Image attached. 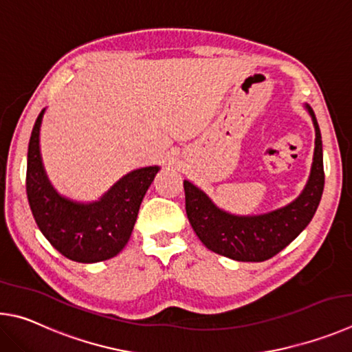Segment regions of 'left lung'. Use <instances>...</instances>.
Listing matches in <instances>:
<instances>
[{"instance_id": "8db88e82", "label": "left lung", "mask_w": 352, "mask_h": 352, "mask_svg": "<svg viewBox=\"0 0 352 352\" xmlns=\"http://www.w3.org/2000/svg\"><path fill=\"white\" fill-rule=\"evenodd\" d=\"M316 126V151L307 186L291 204L260 217H233L213 206L193 184L184 181L186 212L190 224L208 250L236 261H266L291 244L311 223L324 187L322 134L311 107Z\"/></svg>"}]
</instances>
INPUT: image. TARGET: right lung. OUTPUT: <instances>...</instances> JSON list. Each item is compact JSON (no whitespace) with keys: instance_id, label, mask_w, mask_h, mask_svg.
<instances>
[{"instance_id":"obj_1","label":"right lung","mask_w":352,"mask_h":352,"mask_svg":"<svg viewBox=\"0 0 352 352\" xmlns=\"http://www.w3.org/2000/svg\"><path fill=\"white\" fill-rule=\"evenodd\" d=\"M41 111L30 134L26 193L34 219L54 249L67 260L97 263L116 256L125 248L138 219L140 202L159 171L157 166L134 170L123 176L94 204H76L51 187L40 156Z\"/></svg>"}]
</instances>
